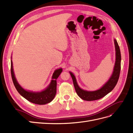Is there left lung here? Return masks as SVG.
<instances>
[{"label": "left lung", "instance_id": "obj_1", "mask_svg": "<svg viewBox=\"0 0 133 133\" xmlns=\"http://www.w3.org/2000/svg\"><path fill=\"white\" fill-rule=\"evenodd\" d=\"M114 44L116 51V61L113 72H112V75L110 77V79L99 89L94 91H87L82 89L78 85L76 77L73 73L70 72L71 76L74 85L76 92L78 96L82 99L87 101L99 99L111 92L115 87L116 85L117 84L120 73L121 57L120 48H119L117 40L116 39H114Z\"/></svg>", "mask_w": 133, "mask_h": 133}]
</instances>
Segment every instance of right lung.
<instances>
[{
  "instance_id": "right-lung-1",
  "label": "right lung",
  "mask_w": 133,
  "mask_h": 133,
  "mask_svg": "<svg viewBox=\"0 0 133 133\" xmlns=\"http://www.w3.org/2000/svg\"><path fill=\"white\" fill-rule=\"evenodd\" d=\"M12 59V57H11ZM62 69H57L52 75V80L50 83L45 89L41 91H32L30 90H26L18 84L17 80L15 77V75L13 71V62L11 59V72L13 84L17 90L26 99L29 101L31 103L37 104H45L46 103H50L54 99L56 96L57 92V78L59 77V75L62 72Z\"/></svg>"
}]
</instances>
